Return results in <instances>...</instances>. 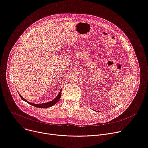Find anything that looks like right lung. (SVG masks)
Here are the masks:
<instances>
[{
  "label": "right lung",
  "instance_id": "add662e5",
  "mask_svg": "<svg viewBox=\"0 0 148 148\" xmlns=\"http://www.w3.org/2000/svg\"><path fill=\"white\" fill-rule=\"evenodd\" d=\"M61 92H62V90H60V92L59 93L58 95L55 98V99L53 100H52V101L51 102H47V103H40V104H35V103H31V102H29L28 101H27L26 99H25L24 98L19 94V96L20 97L22 98V99L25 102H27L28 103H29L30 105L34 106H35V107H37V108H49V107H51L53 105H54L55 104H56L60 99V96H61Z\"/></svg>",
  "mask_w": 148,
  "mask_h": 148
}]
</instances>
